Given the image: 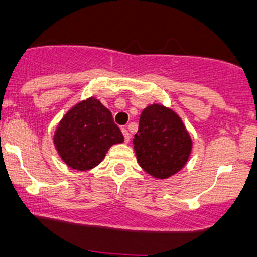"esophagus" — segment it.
Wrapping results in <instances>:
<instances>
[{"label": "esophagus", "instance_id": "34e87169", "mask_svg": "<svg viewBox=\"0 0 257 257\" xmlns=\"http://www.w3.org/2000/svg\"><path fill=\"white\" fill-rule=\"evenodd\" d=\"M121 132H122V135H123V138H125V143H128V142H130V134H128V131L126 128H122Z\"/></svg>", "mask_w": 257, "mask_h": 257}]
</instances>
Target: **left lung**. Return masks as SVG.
Listing matches in <instances>:
<instances>
[{"instance_id": "left-lung-1", "label": "left lung", "mask_w": 257, "mask_h": 257, "mask_svg": "<svg viewBox=\"0 0 257 257\" xmlns=\"http://www.w3.org/2000/svg\"><path fill=\"white\" fill-rule=\"evenodd\" d=\"M134 150L142 169L157 180L175 175L188 162L193 141L179 114L161 103L145 107Z\"/></svg>"}]
</instances>
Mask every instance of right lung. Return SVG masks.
Segmentation results:
<instances>
[{
	"mask_svg": "<svg viewBox=\"0 0 257 257\" xmlns=\"http://www.w3.org/2000/svg\"><path fill=\"white\" fill-rule=\"evenodd\" d=\"M53 145L61 160L71 169L87 172L102 162L123 136L112 113L96 97L81 100L66 112L53 134Z\"/></svg>",
	"mask_w": 257,
	"mask_h": 257,
	"instance_id": "add662e5",
	"label": "right lung"
}]
</instances>
